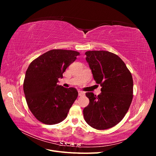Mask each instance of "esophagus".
<instances>
[{
    "label": "esophagus",
    "mask_w": 156,
    "mask_h": 156,
    "mask_svg": "<svg viewBox=\"0 0 156 156\" xmlns=\"http://www.w3.org/2000/svg\"><path fill=\"white\" fill-rule=\"evenodd\" d=\"M78 93H79V96H84V94H85V93H84V92H82V91H81V90H79V91L78 92Z\"/></svg>",
    "instance_id": "esophagus-1"
}]
</instances>
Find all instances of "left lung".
<instances>
[{
	"label": "left lung",
	"mask_w": 156,
	"mask_h": 156,
	"mask_svg": "<svg viewBox=\"0 0 156 156\" xmlns=\"http://www.w3.org/2000/svg\"><path fill=\"white\" fill-rule=\"evenodd\" d=\"M86 60L94 79L101 87L96 96L87 92L90 102L83 109L87 123L96 129L111 128L123 119L133 99V81L119 56L105 51H89Z\"/></svg>",
	"instance_id": "1"
}]
</instances>
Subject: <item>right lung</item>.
I'll return each instance as SVG.
<instances>
[{"instance_id": "obj_1", "label": "right lung", "mask_w": 156, "mask_h": 156, "mask_svg": "<svg viewBox=\"0 0 156 156\" xmlns=\"http://www.w3.org/2000/svg\"><path fill=\"white\" fill-rule=\"evenodd\" d=\"M78 55L79 52L72 50H50L28 68L23 90L30 111L42 123L52 125L63 121L77 99L76 89L64 88L57 83Z\"/></svg>"}]
</instances>
